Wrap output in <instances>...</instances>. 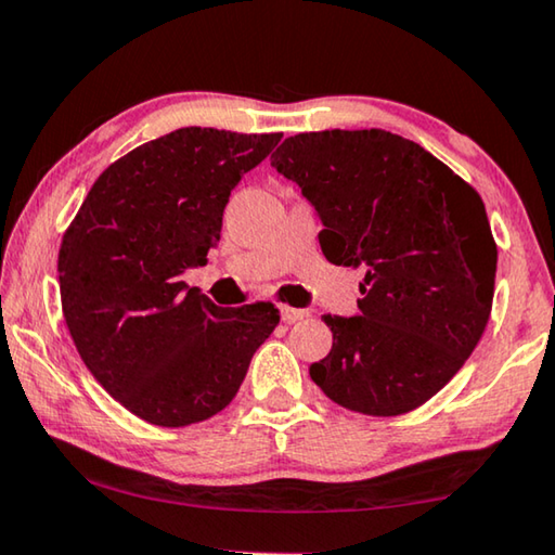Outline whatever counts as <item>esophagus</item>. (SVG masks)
Returning <instances> with one entry per match:
<instances>
[{
    "label": "esophagus",
    "instance_id": "34e87169",
    "mask_svg": "<svg viewBox=\"0 0 555 555\" xmlns=\"http://www.w3.org/2000/svg\"><path fill=\"white\" fill-rule=\"evenodd\" d=\"M306 315H309V311L294 309V306H281V321L284 323H296V321L306 319Z\"/></svg>",
    "mask_w": 555,
    "mask_h": 555
}]
</instances>
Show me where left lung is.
<instances>
[{
	"mask_svg": "<svg viewBox=\"0 0 555 555\" xmlns=\"http://www.w3.org/2000/svg\"><path fill=\"white\" fill-rule=\"evenodd\" d=\"M271 165L313 205L325 259L367 269L358 315H323L333 348L311 380L373 417L425 404L477 348L494 301L496 242L477 190L380 128L292 135Z\"/></svg>",
	"mask_w": 555,
	"mask_h": 555,
	"instance_id": "1",
	"label": "left lung"
}]
</instances>
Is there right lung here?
I'll return each mask as SVG.
<instances>
[{"label":"right lung","instance_id":"add662e5","mask_svg":"<svg viewBox=\"0 0 555 555\" xmlns=\"http://www.w3.org/2000/svg\"><path fill=\"white\" fill-rule=\"evenodd\" d=\"M279 140L197 126L155 138L105 167L64 232L61 309L78 356L151 425L224 410L276 328L274 304L222 309L182 274L207 263L236 182Z\"/></svg>","mask_w":555,"mask_h":555}]
</instances>
